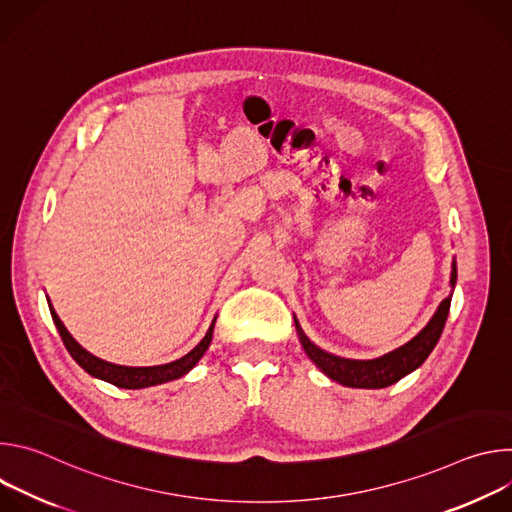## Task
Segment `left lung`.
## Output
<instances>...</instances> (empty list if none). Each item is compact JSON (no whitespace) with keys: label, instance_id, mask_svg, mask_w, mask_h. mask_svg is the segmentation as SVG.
I'll return each instance as SVG.
<instances>
[{"label":"left lung","instance_id":"left-lung-1","mask_svg":"<svg viewBox=\"0 0 512 512\" xmlns=\"http://www.w3.org/2000/svg\"><path fill=\"white\" fill-rule=\"evenodd\" d=\"M456 277L458 273L454 267L452 279H450L452 287L456 285ZM450 304H452V296L440 304V308H437L429 324L413 340L375 360H350V358H340L330 352H324L322 348H318L314 342L308 340V336L302 332L298 324L296 328L308 356L332 381H338L340 385H346V387H358V389H383L397 383L417 367H421L423 360L429 356V352L435 348L437 340H440L444 332V326L450 314Z\"/></svg>","mask_w":512,"mask_h":512}]
</instances>
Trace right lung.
I'll use <instances>...</instances> for the list:
<instances>
[{"label":"right lung","mask_w":512,"mask_h":512,"mask_svg":"<svg viewBox=\"0 0 512 512\" xmlns=\"http://www.w3.org/2000/svg\"><path fill=\"white\" fill-rule=\"evenodd\" d=\"M50 314H52V320H54V324L58 328V334H60L66 350L70 352V356L75 358L89 375H93L97 379H103V381H107L115 387H121V389H143V387L162 385V383L184 377L194 367V364L202 358V354L206 352V348L212 340V330H214V322H212L206 336L200 340V344H196L188 354H184L182 358H178L174 362L158 364V367H119V364L101 360V358L93 356L91 352H87L75 338L68 334L64 324L60 322V318L52 310V306H50Z\"/></svg>","instance_id":"right-lung-1"}]
</instances>
